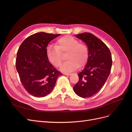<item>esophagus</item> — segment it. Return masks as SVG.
<instances>
[{
    "label": "esophagus",
    "mask_w": 132,
    "mask_h": 132,
    "mask_svg": "<svg viewBox=\"0 0 132 132\" xmlns=\"http://www.w3.org/2000/svg\"><path fill=\"white\" fill-rule=\"evenodd\" d=\"M64 74L65 75H70L71 74H70V73H64Z\"/></svg>",
    "instance_id": "obj_1"
}]
</instances>
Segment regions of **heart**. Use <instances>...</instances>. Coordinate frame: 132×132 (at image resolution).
Wrapping results in <instances>:
<instances>
[{
    "mask_svg": "<svg viewBox=\"0 0 132 132\" xmlns=\"http://www.w3.org/2000/svg\"><path fill=\"white\" fill-rule=\"evenodd\" d=\"M68 52L67 61L64 63L61 69L64 72H71L79 66L85 65L89 57V48L85 44L79 43L77 39L67 35L58 38L55 46L48 47L46 55L50 62L55 67H59L62 61V54Z\"/></svg>",
    "mask_w": 132,
    "mask_h": 132,
    "instance_id": "heart-1",
    "label": "heart"
}]
</instances>
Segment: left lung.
Instances as JSON below:
<instances>
[{"instance_id": "1", "label": "left lung", "mask_w": 132, "mask_h": 132, "mask_svg": "<svg viewBox=\"0 0 132 132\" xmlns=\"http://www.w3.org/2000/svg\"><path fill=\"white\" fill-rule=\"evenodd\" d=\"M89 48L87 64L78 74L79 81L73 87L75 94L83 98L97 94L104 85L110 74L112 60L108 47L95 35L84 32L76 35Z\"/></svg>"}]
</instances>
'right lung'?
<instances>
[{
	"instance_id": "obj_1",
	"label": "right lung",
	"mask_w": 132,
	"mask_h": 132,
	"mask_svg": "<svg viewBox=\"0 0 132 132\" xmlns=\"http://www.w3.org/2000/svg\"><path fill=\"white\" fill-rule=\"evenodd\" d=\"M61 34L38 32L27 37L17 52L16 68L25 89L37 97L46 96L53 90L62 74L49 62L46 49L49 42Z\"/></svg>"
}]
</instances>
